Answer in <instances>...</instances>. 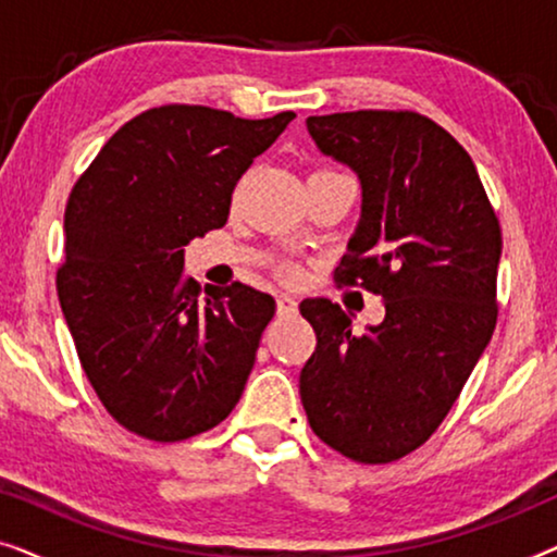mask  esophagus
I'll use <instances>...</instances> for the list:
<instances>
[{
    "mask_svg": "<svg viewBox=\"0 0 557 557\" xmlns=\"http://www.w3.org/2000/svg\"><path fill=\"white\" fill-rule=\"evenodd\" d=\"M276 309L281 317H292V314H296V309H299V301H296L294 296L281 294V296H276Z\"/></svg>",
    "mask_w": 557,
    "mask_h": 557,
    "instance_id": "34e87169",
    "label": "esophagus"
}]
</instances>
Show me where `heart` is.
Here are the masks:
<instances>
[{"label": "heart", "mask_w": 557, "mask_h": 557, "mask_svg": "<svg viewBox=\"0 0 557 557\" xmlns=\"http://www.w3.org/2000/svg\"><path fill=\"white\" fill-rule=\"evenodd\" d=\"M286 276H294V269H286Z\"/></svg>", "instance_id": "heart-1"}]
</instances>
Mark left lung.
<instances>
[{"instance_id": "8db88e82", "label": "left lung", "mask_w": 557, "mask_h": 557, "mask_svg": "<svg viewBox=\"0 0 557 557\" xmlns=\"http://www.w3.org/2000/svg\"><path fill=\"white\" fill-rule=\"evenodd\" d=\"M307 126L362 182L334 281L383 296L385 319L355 334L337 304L301 301L317 332L301 403L334 451L391 463L431 438L490 345L502 227L467 149L429 116L368 109Z\"/></svg>"}]
</instances>
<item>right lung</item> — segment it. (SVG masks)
Wrapping results in <instances>:
<instances>
[{"mask_svg":"<svg viewBox=\"0 0 557 557\" xmlns=\"http://www.w3.org/2000/svg\"><path fill=\"white\" fill-rule=\"evenodd\" d=\"M294 116L157 106L73 185L58 299L98 400L136 436L193 438L240 400L276 301L238 281L200 296L185 246L227 223L243 172Z\"/></svg>","mask_w":557,"mask_h":557,"instance_id":"add662e5","label":"right lung"}]
</instances>
